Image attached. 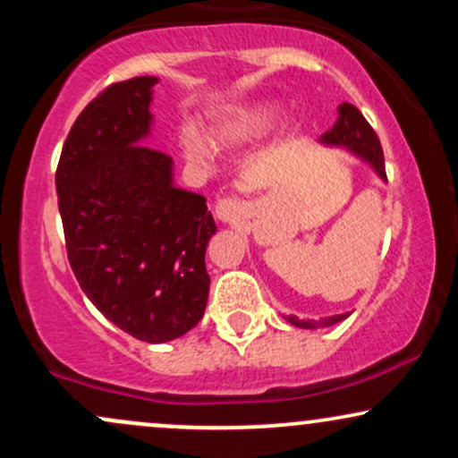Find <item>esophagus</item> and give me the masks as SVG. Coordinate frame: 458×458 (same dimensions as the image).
Returning <instances> with one entry per match:
<instances>
[{
    "mask_svg": "<svg viewBox=\"0 0 458 458\" xmlns=\"http://www.w3.org/2000/svg\"><path fill=\"white\" fill-rule=\"evenodd\" d=\"M241 211H243V207H241L239 199L234 198L219 199L217 207H215V215H217V219H222V222H228V224L236 222V219L241 217Z\"/></svg>",
    "mask_w": 458,
    "mask_h": 458,
    "instance_id": "obj_1",
    "label": "esophagus"
}]
</instances>
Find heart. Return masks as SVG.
<instances>
[{"mask_svg": "<svg viewBox=\"0 0 458 458\" xmlns=\"http://www.w3.org/2000/svg\"><path fill=\"white\" fill-rule=\"evenodd\" d=\"M277 115H280V109L273 103L260 101L241 105V107L230 109V112L222 114L215 120L211 129H208V140H211L213 148L234 150L239 146L262 138L276 124ZM181 146L187 161L196 163V165H207L211 161V148L198 135L185 133L181 140Z\"/></svg>", "mask_w": 458, "mask_h": 458, "instance_id": "obj_1", "label": "heart"}]
</instances>
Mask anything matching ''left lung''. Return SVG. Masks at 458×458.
<instances>
[{
	"instance_id": "1",
	"label": "left lung",
	"mask_w": 458,
	"mask_h": 458,
	"mask_svg": "<svg viewBox=\"0 0 458 458\" xmlns=\"http://www.w3.org/2000/svg\"><path fill=\"white\" fill-rule=\"evenodd\" d=\"M320 141L329 146H344L351 152H355L357 157L368 161L372 165V170L379 174L383 181H387L386 176V161H383V148L381 141L377 138L375 129L368 124V120L361 115L360 109L351 103H343L338 107V120L331 127L327 133L320 135ZM349 314H335V317H325L320 320H299L297 317H286V320L295 327L301 329H317V327H331V325L344 320Z\"/></svg>"
}]
</instances>
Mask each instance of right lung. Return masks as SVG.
<instances>
[{
	"mask_svg": "<svg viewBox=\"0 0 458 458\" xmlns=\"http://www.w3.org/2000/svg\"><path fill=\"white\" fill-rule=\"evenodd\" d=\"M157 77L112 83L72 124L55 170L71 269L115 327L167 343L204 317V254L217 230L207 198L172 182V157L150 148Z\"/></svg>",
	"mask_w": 458,
	"mask_h": 458,
	"instance_id": "1",
	"label": "right lung"
}]
</instances>
